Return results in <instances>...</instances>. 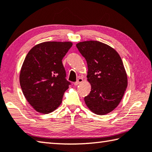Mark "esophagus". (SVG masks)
Segmentation results:
<instances>
[{"label":"esophagus","instance_id":"34e87169","mask_svg":"<svg viewBox=\"0 0 152 152\" xmlns=\"http://www.w3.org/2000/svg\"><path fill=\"white\" fill-rule=\"evenodd\" d=\"M83 79L82 78H78V80H77L76 83H74V85L75 86L78 85H79V84H80L81 83H83Z\"/></svg>","mask_w":152,"mask_h":152}]
</instances>
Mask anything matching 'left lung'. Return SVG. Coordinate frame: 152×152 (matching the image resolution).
Returning a JSON list of instances; mask_svg holds the SVG:
<instances>
[{"label":"left lung","mask_w":152,"mask_h":152,"mask_svg":"<svg viewBox=\"0 0 152 152\" xmlns=\"http://www.w3.org/2000/svg\"><path fill=\"white\" fill-rule=\"evenodd\" d=\"M76 47L88 65L91 91L85 97L86 105L96 114H106L118 106L127 87L121 57L113 48L99 41L81 42Z\"/></svg>","instance_id":"8db88e82"}]
</instances>
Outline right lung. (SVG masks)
<instances>
[{
	"instance_id": "obj_1",
	"label": "right lung",
	"mask_w": 152,
	"mask_h": 152,
	"mask_svg": "<svg viewBox=\"0 0 152 152\" xmlns=\"http://www.w3.org/2000/svg\"><path fill=\"white\" fill-rule=\"evenodd\" d=\"M72 46L70 42H45L34 47L21 67L20 82L28 103L40 113L49 114L62 102L70 82L62 59Z\"/></svg>"
}]
</instances>
